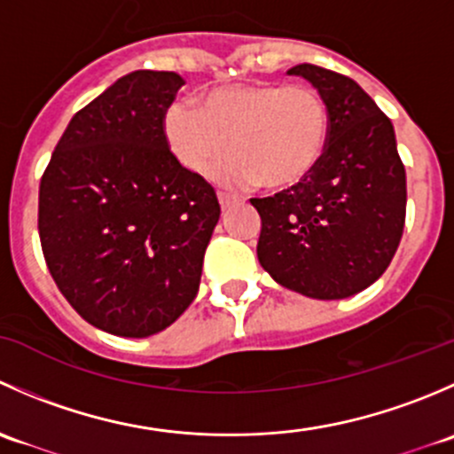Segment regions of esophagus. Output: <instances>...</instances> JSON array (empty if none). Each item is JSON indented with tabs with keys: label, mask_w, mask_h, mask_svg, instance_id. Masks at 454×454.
<instances>
[{
	"label": "esophagus",
	"mask_w": 454,
	"mask_h": 454,
	"mask_svg": "<svg viewBox=\"0 0 454 454\" xmlns=\"http://www.w3.org/2000/svg\"><path fill=\"white\" fill-rule=\"evenodd\" d=\"M217 200H219V204H222V208H228V206L235 204V201H237V195L226 193V191H219V193H217Z\"/></svg>",
	"instance_id": "34e87169"
}]
</instances>
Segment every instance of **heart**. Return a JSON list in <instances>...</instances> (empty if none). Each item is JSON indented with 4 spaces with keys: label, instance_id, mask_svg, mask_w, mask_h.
Segmentation results:
<instances>
[{
    "label": "heart",
    "instance_id": "obj_1",
    "mask_svg": "<svg viewBox=\"0 0 454 454\" xmlns=\"http://www.w3.org/2000/svg\"><path fill=\"white\" fill-rule=\"evenodd\" d=\"M329 109L309 85L237 83L217 87L201 100L173 105L164 134L189 171L208 176L215 164L232 184L290 189L308 180L329 142Z\"/></svg>",
    "mask_w": 454,
    "mask_h": 454
}]
</instances>
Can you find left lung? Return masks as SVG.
Wrapping results in <instances>:
<instances>
[{
  "label": "left lung",
  "mask_w": 454,
  "mask_h": 454,
  "mask_svg": "<svg viewBox=\"0 0 454 454\" xmlns=\"http://www.w3.org/2000/svg\"><path fill=\"white\" fill-rule=\"evenodd\" d=\"M329 109V142L312 176L250 204L261 215L259 263L309 299L354 296L391 263L406 217V171L395 131L354 79L301 63Z\"/></svg>",
  "instance_id": "8db88e82"
}]
</instances>
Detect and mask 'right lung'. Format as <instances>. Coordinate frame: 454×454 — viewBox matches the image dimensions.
I'll use <instances>...</instances> for the list:
<instances>
[{
  "label": "right lung",
  "mask_w": 454,
  "mask_h": 454,
  "mask_svg": "<svg viewBox=\"0 0 454 454\" xmlns=\"http://www.w3.org/2000/svg\"><path fill=\"white\" fill-rule=\"evenodd\" d=\"M182 85L176 72L118 79L74 114L41 177L50 274L114 336H153L184 314L222 213L213 186L168 149L164 116Z\"/></svg>",
  "instance_id": "right-lung-1"
}]
</instances>
